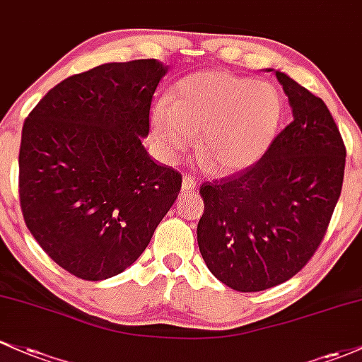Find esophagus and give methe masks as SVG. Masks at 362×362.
<instances>
[{
  "label": "esophagus",
  "instance_id": "34e87169",
  "mask_svg": "<svg viewBox=\"0 0 362 362\" xmlns=\"http://www.w3.org/2000/svg\"><path fill=\"white\" fill-rule=\"evenodd\" d=\"M196 180L190 177H184V180H182V192H192L194 189H196Z\"/></svg>",
  "mask_w": 362,
  "mask_h": 362
}]
</instances>
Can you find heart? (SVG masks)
<instances>
[{"instance_id": "1", "label": "heart", "mask_w": 362, "mask_h": 362, "mask_svg": "<svg viewBox=\"0 0 362 362\" xmlns=\"http://www.w3.org/2000/svg\"><path fill=\"white\" fill-rule=\"evenodd\" d=\"M284 105L268 82H254L223 70L197 71L175 86L173 99L151 106L153 141L161 156L175 161L192 146L214 172L251 165L268 148L280 125Z\"/></svg>"}]
</instances>
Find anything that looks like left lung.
Segmentation results:
<instances>
[{
	"label": "left lung",
	"mask_w": 362,
	"mask_h": 362,
	"mask_svg": "<svg viewBox=\"0 0 362 362\" xmlns=\"http://www.w3.org/2000/svg\"><path fill=\"white\" fill-rule=\"evenodd\" d=\"M292 122L249 168L201 185L197 244L209 272L237 292H261L300 272L342 192L345 146L323 99L275 71Z\"/></svg>",
	"instance_id": "left-lung-1"
}]
</instances>
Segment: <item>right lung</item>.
<instances>
[{
  "instance_id": "right-lung-1",
  "label": "right lung",
  "mask_w": 362,
  "mask_h": 362,
  "mask_svg": "<svg viewBox=\"0 0 362 362\" xmlns=\"http://www.w3.org/2000/svg\"><path fill=\"white\" fill-rule=\"evenodd\" d=\"M158 59L105 63L54 86L25 118L18 192L27 228L77 278L106 280L144 252L182 187L149 134Z\"/></svg>"
}]
</instances>
